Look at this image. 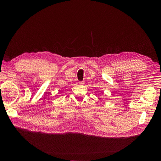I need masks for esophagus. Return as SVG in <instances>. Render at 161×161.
<instances>
[{"label": "esophagus", "instance_id": "obj_1", "mask_svg": "<svg viewBox=\"0 0 161 161\" xmlns=\"http://www.w3.org/2000/svg\"><path fill=\"white\" fill-rule=\"evenodd\" d=\"M79 83H80V85L83 86V84H85V81H80Z\"/></svg>", "mask_w": 161, "mask_h": 161}]
</instances>
